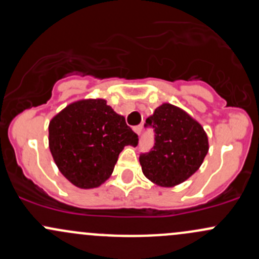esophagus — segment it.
Listing matches in <instances>:
<instances>
[{"instance_id": "1", "label": "esophagus", "mask_w": 259, "mask_h": 259, "mask_svg": "<svg viewBox=\"0 0 259 259\" xmlns=\"http://www.w3.org/2000/svg\"><path fill=\"white\" fill-rule=\"evenodd\" d=\"M133 129H134V132L139 135V134H140L141 129H143V126H141V125H137V126H134V127H133Z\"/></svg>"}]
</instances>
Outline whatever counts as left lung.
<instances>
[{
	"label": "left lung",
	"mask_w": 259,
	"mask_h": 259,
	"mask_svg": "<svg viewBox=\"0 0 259 259\" xmlns=\"http://www.w3.org/2000/svg\"><path fill=\"white\" fill-rule=\"evenodd\" d=\"M154 127L155 144L139 157L141 170L151 182L172 187L198 170L208 152V139L198 121L172 104L160 105L146 119Z\"/></svg>",
	"instance_id": "obj_1"
}]
</instances>
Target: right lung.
Returning <instances> with one entry per match:
<instances>
[{"mask_svg":"<svg viewBox=\"0 0 259 259\" xmlns=\"http://www.w3.org/2000/svg\"><path fill=\"white\" fill-rule=\"evenodd\" d=\"M50 150L59 171L79 189H94L113 174L119 154L138 135L104 99L72 103L50 121Z\"/></svg>","mask_w":259,"mask_h":259,"instance_id":"right-lung-1","label":"right lung"}]
</instances>
